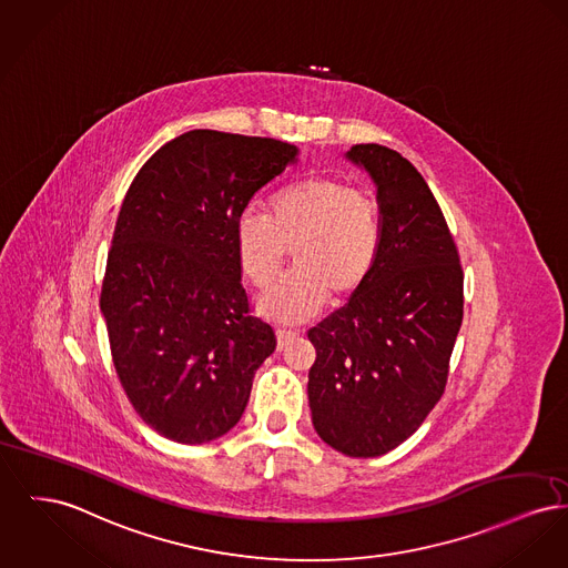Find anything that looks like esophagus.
<instances>
[{
    "instance_id": "1",
    "label": "esophagus",
    "mask_w": 568,
    "mask_h": 568,
    "mask_svg": "<svg viewBox=\"0 0 568 568\" xmlns=\"http://www.w3.org/2000/svg\"><path fill=\"white\" fill-rule=\"evenodd\" d=\"M296 331H287V328H278L276 331V341H278V347H285L294 336H296Z\"/></svg>"
}]
</instances>
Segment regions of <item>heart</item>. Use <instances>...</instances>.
Instances as JSON below:
<instances>
[{"instance_id":"heart-1","label":"heart","mask_w":568,"mask_h":568,"mask_svg":"<svg viewBox=\"0 0 568 568\" xmlns=\"http://www.w3.org/2000/svg\"><path fill=\"white\" fill-rule=\"evenodd\" d=\"M235 248L248 278L270 287L294 253L296 270L260 301L278 322H302L328 301L354 296L379 253V214L367 193L331 175H308L281 189L270 214L244 210Z\"/></svg>"}]
</instances>
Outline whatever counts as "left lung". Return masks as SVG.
<instances>
[{"mask_svg":"<svg viewBox=\"0 0 568 568\" xmlns=\"http://www.w3.org/2000/svg\"><path fill=\"white\" fill-rule=\"evenodd\" d=\"M377 189L379 253L367 283L308 331L317 358L308 405L317 435L347 457H379L444 395L464 320V270L432 189L399 152L345 154Z\"/></svg>","mask_w":568,"mask_h":568,"instance_id":"8db88e82","label":"left lung"}]
</instances>
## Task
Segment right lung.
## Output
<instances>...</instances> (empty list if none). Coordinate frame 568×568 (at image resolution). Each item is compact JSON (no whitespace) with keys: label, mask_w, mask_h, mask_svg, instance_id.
Wrapping results in <instances>:
<instances>
[{"label":"right lung","mask_w":568,"mask_h":568,"mask_svg":"<svg viewBox=\"0 0 568 568\" xmlns=\"http://www.w3.org/2000/svg\"><path fill=\"white\" fill-rule=\"evenodd\" d=\"M298 161L278 139L189 131L139 169L102 281L113 367L156 434L203 444L242 418L274 331L242 287L235 221Z\"/></svg>","instance_id":"1"}]
</instances>
